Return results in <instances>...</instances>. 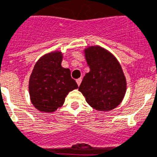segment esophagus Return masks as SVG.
I'll use <instances>...</instances> for the list:
<instances>
[{
	"label": "esophagus",
	"mask_w": 157,
	"mask_h": 157,
	"mask_svg": "<svg viewBox=\"0 0 157 157\" xmlns=\"http://www.w3.org/2000/svg\"><path fill=\"white\" fill-rule=\"evenodd\" d=\"M81 81H82V79L81 78H78L77 80H76V83H77V85H78V86H80V85H81Z\"/></svg>",
	"instance_id": "obj_1"
}]
</instances>
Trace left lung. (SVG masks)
I'll return each mask as SVG.
<instances>
[{"instance_id":"obj_1","label":"left lung","mask_w":157,"mask_h":157,"mask_svg":"<svg viewBox=\"0 0 157 157\" xmlns=\"http://www.w3.org/2000/svg\"><path fill=\"white\" fill-rule=\"evenodd\" d=\"M90 71L84 76L79 87L86 101L97 111H111L121 103L127 82L117 58L99 45L84 50Z\"/></svg>"}]
</instances>
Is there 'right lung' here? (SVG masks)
Wrapping results in <instances>:
<instances>
[{"mask_svg":"<svg viewBox=\"0 0 157 157\" xmlns=\"http://www.w3.org/2000/svg\"><path fill=\"white\" fill-rule=\"evenodd\" d=\"M63 53L59 50L45 54L38 59L28 84L31 102L40 112H55L64 103L70 91L78 88L71 77L70 69L61 65Z\"/></svg>","mask_w":157,"mask_h":157,"instance_id":"obj_1","label":"right lung"}]
</instances>
